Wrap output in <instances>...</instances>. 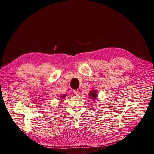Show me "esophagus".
<instances>
[{
	"label": "esophagus",
	"mask_w": 154,
	"mask_h": 154,
	"mask_svg": "<svg viewBox=\"0 0 154 154\" xmlns=\"http://www.w3.org/2000/svg\"><path fill=\"white\" fill-rule=\"evenodd\" d=\"M73 93H74V94L78 96L79 94H80V91H79V90H74Z\"/></svg>",
	"instance_id": "obj_1"
}]
</instances>
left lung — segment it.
Returning <instances> with one entry per match:
<instances>
[{"label":"left lung","mask_w":154,"mask_h":154,"mask_svg":"<svg viewBox=\"0 0 154 154\" xmlns=\"http://www.w3.org/2000/svg\"><path fill=\"white\" fill-rule=\"evenodd\" d=\"M97 91L96 90H92L89 92V96L90 98L92 99L93 100H96L97 97Z\"/></svg>","instance_id":"8db88e82"}]
</instances>
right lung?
<instances>
[{
	"mask_svg": "<svg viewBox=\"0 0 154 154\" xmlns=\"http://www.w3.org/2000/svg\"><path fill=\"white\" fill-rule=\"evenodd\" d=\"M66 97V95L64 94V95L60 96V99H65V97Z\"/></svg>",
	"mask_w": 154,
	"mask_h": 154,
	"instance_id": "right-lung-1",
	"label": "right lung"
}]
</instances>
